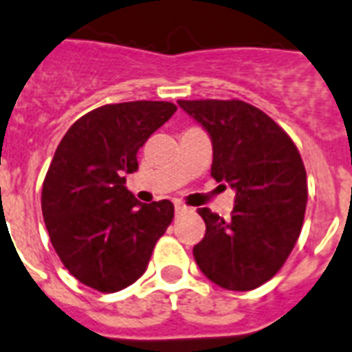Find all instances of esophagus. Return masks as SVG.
<instances>
[{"label": "esophagus", "mask_w": 352, "mask_h": 352, "mask_svg": "<svg viewBox=\"0 0 352 352\" xmlns=\"http://www.w3.org/2000/svg\"><path fill=\"white\" fill-rule=\"evenodd\" d=\"M188 210V207L182 206V204H175V214H186Z\"/></svg>", "instance_id": "esophagus-1"}]
</instances>
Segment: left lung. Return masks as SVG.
<instances>
[{
	"label": "left lung",
	"instance_id": "left-lung-1",
	"mask_svg": "<svg viewBox=\"0 0 352 352\" xmlns=\"http://www.w3.org/2000/svg\"><path fill=\"white\" fill-rule=\"evenodd\" d=\"M212 142L210 175L235 191L230 219L198 209L206 235L198 267L227 290H253L282 269L303 227L307 170L289 134L239 99L177 100Z\"/></svg>",
	"mask_w": 352,
	"mask_h": 352
}]
</instances>
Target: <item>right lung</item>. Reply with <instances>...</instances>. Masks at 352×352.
Wrapping results in <instances>:
<instances>
[{
	"instance_id": "obj_1",
	"label": "right lung",
	"mask_w": 352,
	"mask_h": 352,
	"mask_svg": "<svg viewBox=\"0 0 352 352\" xmlns=\"http://www.w3.org/2000/svg\"><path fill=\"white\" fill-rule=\"evenodd\" d=\"M177 111L173 102L106 104L76 120L42 184V216L69 273L99 292H117L145 273L173 219L170 200L140 204L125 188L138 151Z\"/></svg>"
}]
</instances>
